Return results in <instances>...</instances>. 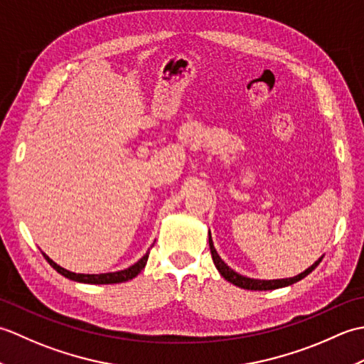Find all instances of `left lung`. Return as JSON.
Returning <instances> with one entry per match:
<instances>
[{
    "label": "left lung",
    "mask_w": 364,
    "mask_h": 364,
    "mask_svg": "<svg viewBox=\"0 0 364 364\" xmlns=\"http://www.w3.org/2000/svg\"><path fill=\"white\" fill-rule=\"evenodd\" d=\"M210 236V249H211V255H213V261L215 267L220 272V275L225 278L227 282L233 283L235 286H239V288H244V289H252V291H269V289H277V288H284V286H289L297 283L301 278H305L308 274H311L313 270L319 266V262L322 261L323 257H321L318 261L314 262L311 267H308L305 272H301L296 277H291V278H282V280H258V278H250V277H245L237 274L236 270L231 269L228 264H225V261H223L218 250L214 249V244H213V239H211V233H208Z\"/></svg>",
    "instance_id": "1"
}]
</instances>
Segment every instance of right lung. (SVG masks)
<instances>
[{
  "mask_svg": "<svg viewBox=\"0 0 364 364\" xmlns=\"http://www.w3.org/2000/svg\"><path fill=\"white\" fill-rule=\"evenodd\" d=\"M149 253L146 252L144 257L139 259L136 264L129 266L128 269H123V270H117V272H107V274H75L70 272V270H67L64 267H60L59 264H56L48 255H45L42 252V255L45 257V259L50 262V266L58 270L60 275H64L65 278H70L73 282H80V283H90V284H112V283H123V282H128V280H133L136 275H139V272L145 267L146 264V259H149Z\"/></svg>",
  "mask_w": 364,
  "mask_h": 364,
  "instance_id": "obj_1",
  "label": "right lung"
}]
</instances>
